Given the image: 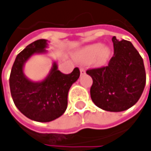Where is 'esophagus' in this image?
Instances as JSON below:
<instances>
[{
	"label": "esophagus",
	"instance_id": "1",
	"mask_svg": "<svg viewBox=\"0 0 151 151\" xmlns=\"http://www.w3.org/2000/svg\"><path fill=\"white\" fill-rule=\"evenodd\" d=\"M85 73H86V70H85L83 67H81V68H80V74H81V75H84Z\"/></svg>",
	"mask_w": 151,
	"mask_h": 151
}]
</instances>
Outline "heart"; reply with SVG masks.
<instances>
[{
  "mask_svg": "<svg viewBox=\"0 0 151 151\" xmlns=\"http://www.w3.org/2000/svg\"><path fill=\"white\" fill-rule=\"evenodd\" d=\"M111 56V49L104 47L102 43H94L87 45L78 49L74 57L78 61L81 63H90L96 60L98 65H102L105 64Z\"/></svg>",
  "mask_w": 151,
  "mask_h": 151,
  "instance_id": "heart-1",
  "label": "heart"
}]
</instances>
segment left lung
Instances as JSON below:
<instances>
[{
  "mask_svg": "<svg viewBox=\"0 0 151 151\" xmlns=\"http://www.w3.org/2000/svg\"><path fill=\"white\" fill-rule=\"evenodd\" d=\"M114 54L107 66L88 70L93 83L91 98L99 108L126 111L138 101L146 83L144 60L131 42L112 37Z\"/></svg>",
  "mask_w": 151,
  "mask_h": 151,
  "instance_id": "8db88e82",
  "label": "left lung"
}]
</instances>
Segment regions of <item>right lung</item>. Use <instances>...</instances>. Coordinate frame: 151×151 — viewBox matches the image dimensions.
Listing matches in <instances>:
<instances>
[{
	"label": "right lung",
	"instance_id": "right-lung-1",
	"mask_svg": "<svg viewBox=\"0 0 151 151\" xmlns=\"http://www.w3.org/2000/svg\"><path fill=\"white\" fill-rule=\"evenodd\" d=\"M48 43L47 40H38L26 47L16 56L9 78L15 106L29 119L41 123L51 122L64 114L68 91L80 75L78 68H74L70 74L62 73L56 61L52 62L47 77L40 81H33L25 75V64L34 55L46 54Z\"/></svg>",
	"mask_w": 151,
	"mask_h": 151
}]
</instances>
